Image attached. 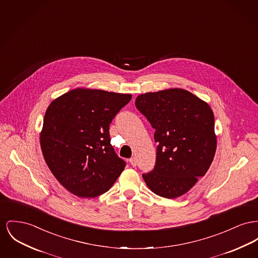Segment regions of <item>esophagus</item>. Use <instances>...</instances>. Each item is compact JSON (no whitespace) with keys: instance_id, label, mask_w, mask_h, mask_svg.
Returning <instances> with one entry per match:
<instances>
[{"instance_id":"34e87169","label":"esophagus","mask_w":258,"mask_h":258,"mask_svg":"<svg viewBox=\"0 0 258 258\" xmlns=\"http://www.w3.org/2000/svg\"><path fill=\"white\" fill-rule=\"evenodd\" d=\"M130 163H131V165L133 166V167H137V158H132L131 160H130Z\"/></svg>"}]
</instances>
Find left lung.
<instances>
[{
    "mask_svg": "<svg viewBox=\"0 0 258 258\" xmlns=\"http://www.w3.org/2000/svg\"><path fill=\"white\" fill-rule=\"evenodd\" d=\"M137 109L156 130V166L143 174L153 193L180 197L204 176L216 151L211 106L190 91L172 88L138 95Z\"/></svg>",
    "mask_w": 258,
    "mask_h": 258,
    "instance_id": "obj_1",
    "label": "left lung"
}]
</instances>
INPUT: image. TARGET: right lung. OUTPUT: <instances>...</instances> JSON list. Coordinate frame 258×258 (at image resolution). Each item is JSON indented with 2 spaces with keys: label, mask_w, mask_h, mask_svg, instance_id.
<instances>
[{
  "label": "right lung",
  "mask_w": 258,
  "mask_h": 258,
  "mask_svg": "<svg viewBox=\"0 0 258 258\" xmlns=\"http://www.w3.org/2000/svg\"><path fill=\"white\" fill-rule=\"evenodd\" d=\"M131 93L78 88L46 109L40 144L46 165L61 185L80 198L107 192L125 163L110 143L109 125Z\"/></svg>",
  "instance_id": "1"
}]
</instances>
